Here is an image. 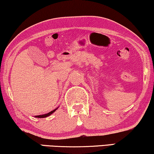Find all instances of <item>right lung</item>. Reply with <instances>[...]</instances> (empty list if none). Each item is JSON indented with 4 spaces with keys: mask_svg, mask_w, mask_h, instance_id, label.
<instances>
[{
    "mask_svg": "<svg viewBox=\"0 0 154 154\" xmlns=\"http://www.w3.org/2000/svg\"><path fill=\"white\" fill-rule=\"evenodd\" d=\"M57 109H58V108H57V109H54L53 111H50V112L48 113H45V114H43V115H39V116H35V117H36V118H45V117H48V116H49L51 115L52 113H53L54 112V111H55Z\"/></svg>",
    "mask_w": 154,
    "mask_h": 154,
    "instance_id": "add662e5",
    "label": "right lung"
}]
</instances>
